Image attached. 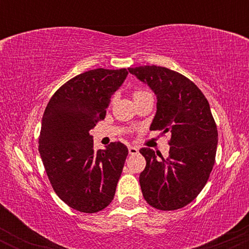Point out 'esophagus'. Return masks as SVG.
<instances>
[{"instance_id": "esophagus-1", "label": "esophagus", "mask_w": 249, "mask_h": 249, "mask_svg": "<svg viewBox=\"0 0 249 249\" xmlns=\"http://www.w3.org/2000/svg\"><path fill=\"white\" fill-rule=\"evenodd\" d=\"M139 152V150H138V147H136V146H128V153L130 154H137Z\"/></svg>"}]
</instances>
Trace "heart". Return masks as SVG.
Wrapping results in <instances>:
<instances>
[{
    "instance_id": "heart-1",
    "label": "heart",
    "mask_w": 249,
    "mask_h": 249,
    "mask_svg": "<svg viewBox=\"0 0 249 249\" xmlns=\"http://www.w3.org/2000/svg\"><path fill=\"white\" fill-rule=\"evenodd\" d=\"M145 93H148L146 91H136V92L133 93V97L134 98H137V97H141L142 95H145Z\"/></svg>"
}]
</instances>
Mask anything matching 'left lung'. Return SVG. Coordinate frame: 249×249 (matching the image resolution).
<instances>
[{"instance_id":"obj_1","label":"left lung","mask_w":249,"mask_h":249,"mask_svg":"<svg viewBox=\"0 0 249 249\" xmlns=\"http://www.w3.org/2000/svg\"><path fill=\"white\" fill-rule=\"evenodd\" d=\"M128 71L157 96L150 130L172 134L167 159L148 147L139 151L146 159L139 176L142 196L157 210H179L201 192L215 161L218 130L210 104L192 81L167 68L145 65Z\"/></svg>"}]
</instances>
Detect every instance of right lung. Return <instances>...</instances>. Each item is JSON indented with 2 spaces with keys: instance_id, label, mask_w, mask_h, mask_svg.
<instances>
[{
  "instance_id": "add662e5",
  "label": "right lung",
  "mask_w": 249,
  "mask_h": 249,
  "mask_svg": "<svg viewBox=\"0 0 249 249\" xmlns=\"http://www.w3.org/2000/svg\"><path fill=\"white\" fill-rule=\"evenodd\" d=\"M126 69H95L77 75L53 93L42 118L38 151L59 199L83 213L112 201L128 150L119 142L93 150L90 130L107 115Z\"/></svg>"
}]
</instances>
